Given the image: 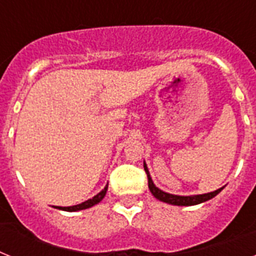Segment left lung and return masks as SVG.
<instances>
[{
  "mask_svg": "<svg viewBox=\"0 0 256 256\" xmlns=\"http://www.w3.org/2000/svg\"><path fill=\"white\" fill-rule=\"evenodd\" d=\"M144 171H146V174H148V188H150V191H152V194L154 195L156 199L162 200V202L170 203V204H175V206H194V204H199V203L206 202V200H208V199L214 198L215 195H218L219 192L223 190V187H220V188L212 191V192H207V194H200V195H188V196L168 194V192H164V191H162L160 188H158V187L154 184L146 164H144Z\"/></svg>",
  "mask_w": 256,
  "mask_h": 256,
  "instance_id": "obj_1",
  "label": "left lung"
}]
</instances>
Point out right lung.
<instances>
[{"instance_id":"1","label":"right lung","mask_w":256,"mask_h":256,"mask_svg":"<svg viewBox=\"0 0 256 256\" xmlns=\"http://www.w3.org/2000/svg\"><path fill=\"white\" fill-rule=\"evenodd\" d=\"M106 191H108V186L104 187V190L98 192L96 196H92V199H88L85 202L80 203V204H76V206H69V207H58L60 210H65V211H80V210H85V208H88V207H92L96 203H100L102 199L104 198L106 195Z\"/></svg>"}]
</instances>
